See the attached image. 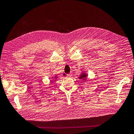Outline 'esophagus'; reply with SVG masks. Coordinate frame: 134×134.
Here are the masks:
<instances>
[{
  "label": "esophagus",
  "mask_w": 134,
  "mask_h": 134,
  "mask_svg": "<svg viewBox=\"0 0 134 134\" xmlns=\"http://www.w3.org/2000/svg\"><path fill=\"white\" fill-rule=\"evenodd\" d=\"M64 75L66 76V77H71V74H65Z\"/></svg>",
  "instance_id": "34e87169"
}]
</instances>
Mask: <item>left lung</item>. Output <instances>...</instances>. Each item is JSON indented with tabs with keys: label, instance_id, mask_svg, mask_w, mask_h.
I'll return each mask as SVG.
<instances>
[{
	"label": "left lung",
	"instance_id": "obj_1",
	"mask_svg": "<svg viewBox=\"0 0 134 134\" xmlns=\"http://www.w3.org/2000/svg\"><path fill=\"white\" fill-rule=\"evenodd\" d=\"M86 77H87V74H86V73L83 72V73H82V74L80 76L79 78L80 79H83V80H85Z\"/></svg>",
	"mask_w": 134,
	"mask_h": 134
}]
</instances>
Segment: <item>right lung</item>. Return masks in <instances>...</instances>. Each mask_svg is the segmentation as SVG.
<instances>
[{
    "label": "right lung",
    "instance_id": "right-lung-1",
    "mask_svg": "<svg viewBox=\"0 0 134 134\" xmlns=\"http://www.w3.org/2000/svg\"><path fill=\"white\" fill-rule=\"evenodd\" d=\"M57 78V77H55V78Z\"/></svg>",
    "mask_w": 134,
    "mask_h": 134
}]
</instances>
